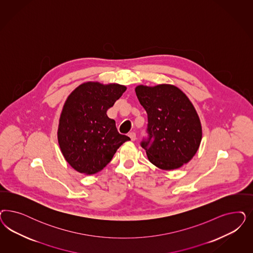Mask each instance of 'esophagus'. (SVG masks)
<instances>
[{"mask_svg":"<svg viewBox=\"0 0 253 253\" xmlns=\"http://www.w3.org/2000/svg\"><path fill=\"white\" fill-rule=\"evenodd\" d=\"M128 137L130 138V139L132 140V141L136 140V133H134V132H131V133L128 134Z\"/></svg>","mask_w":253,"mask_h":253,"instance_id":"esophagus-1","label":"esophagus"}]
</instances>
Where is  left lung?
Instances as JSON below:
<instances>
[{
    "label": "left lung",
    "mask_w": 253,
    "mask_h": 253,
    "mask_svg": "<svg viewBox=\"0 0 253 253\" xmlns=\"http://www.w3.org/2000/svg\"><path fill=\"white\" fill-rule=\"evenodd\" d=\"M136 95L148 115V138L140 143L149 161L164 170L179 169L196 155L202 127L196 109L175 85H138Z\"/></svg>",
    "instance_id": "left-lung-1"
}]
</instances>
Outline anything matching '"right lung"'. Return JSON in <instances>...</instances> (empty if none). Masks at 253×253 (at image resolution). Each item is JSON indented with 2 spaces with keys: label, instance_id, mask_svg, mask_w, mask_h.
<instances>
[{
  "label": "right lung",
  "instance_id": "add662e5",
  "mask_svg": "<svg viewBox=\"0 0 253 253\" xmlns=\"http://www.w3.org/2000/svg\"><path fill=\"white\" fill-rule=\"evenodd\" d=\"M126 90L118 84L87 82L65 101L59 118L57 139L66 161L76 171L92 175L112 160L117 149L129 140L121 135L107 111Z\"/></svg>",
  "mask_w": 253,
  "mask_h": 253
}]
</instances>
